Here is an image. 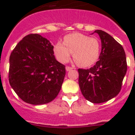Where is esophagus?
<instances>
[{
  "mask_svg": "<svg viewBox=\"0 0 135 135\" xmlns=\"http://www.w3.org/2000/svg\"><path fill=\"white\" fill-rule=\"evenodd\" d=\"M74 69V68H72V67H70V66H66V70L67 71H71V70H72Z\"/></svg>",
  "mask_w": 135,
  "mask_h": 135,
  "instance_id": "34e87169",
  "label": "esophagus"
}]
</instances>
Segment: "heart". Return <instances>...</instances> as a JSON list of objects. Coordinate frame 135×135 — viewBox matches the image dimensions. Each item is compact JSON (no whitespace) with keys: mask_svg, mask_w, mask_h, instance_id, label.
Segmentation results:
<instances>
[{"mask_svg":"<svg viewBox=\"0 0 135 135\" xmlns=\"http://www.w3.org/2000/svg\"><path fill=\"white\" fill-rule=\"evenodd\" d=\"M57 59L61 63L67 62L74 52V59L79 65L90 66L99 58L100 43L96 38L82 33H71L64 37V43L58 42L54 47Z\"/></svg>","mask_w":135,"mask_h":135,"instance_id":"b5f03b06","label":"heart"}]
</instances>
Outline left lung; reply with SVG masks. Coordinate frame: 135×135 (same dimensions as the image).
<instances>
[{
    "label": "left lung",
    "mask_w": 135,
    "mask_h": 135,
    "mask_svg": "<svg viewBox=\"0 0 135 135\" xmlns=\"http://www.w3.org/2000/svg\"><path fill=\"white\" fill-rule=\"evenodd\" d=\"M102 42L99 61L90 69L78 70V84L87 100L99 104L118 94L127 72L126 52L120 44L104 31L96 30Z\"/></svg>",
    "instance_id": "8db88e82"
}]
</instances>
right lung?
<instances>
[{
  "label": "right lung",
  "mask_w": 135,
  "mask_h": 135,
  "mask_svg": "<svg viewBox=\"0 0 135 135\" xmlns=\"http://www.w3.org/2000/svg\"><path fill=\"white\" fill-rule=\"evenodd\" d=\"M53 47L49 40L35 33L24 37L12 52L9 84L25 102L45 104L59 94L66 69L55 59Z\"/></svg>",
  "instance_id": "add662e5"
}]
</instances>
